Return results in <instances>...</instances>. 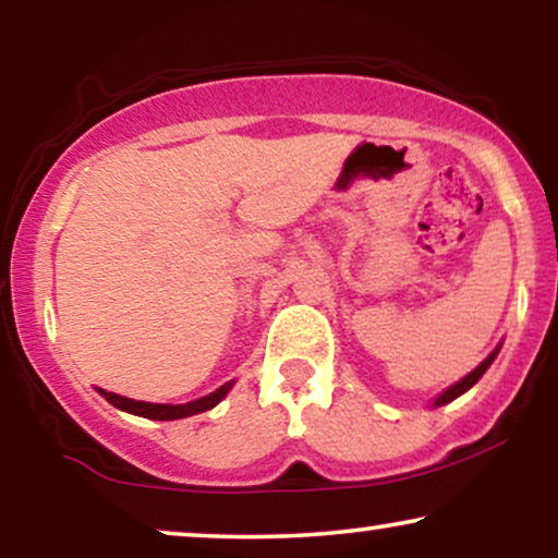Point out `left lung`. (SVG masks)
<instances>
[{"instance_id": "obj_1", "label": "left lung", "mask_w": 558, "mask_h": 558, "mask_svg": "<svg viewBox=\"0 0 558 558\" xmlns=\"http://www.w3.org/2000/svg\"><path fill=\"white\" fill-rule=\"evenodd\" d=\"M495 355H498V350H493V353H490V355H487V357H485V361H483V363H480L475 371H472V373H468V376H464V378L460 380V384H454L452 388H447V391H445V393H441L437 401H434V407H445V403H449V401H454V399H457V396H462L464 391H468V388H472V386H475V384H477V380H480V376H483V373H485L487 368H490V363L495 361Z\"/></svg>"}]
</instances>
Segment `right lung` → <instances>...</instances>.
Instances as JSON below:
<instances>
[{
	"mask_svg": "<svg viewBox=\"0 0 558 558\" xmlns=\"http://www.w3.org/2000/svg\"><path fill=\"white\" fill-rule=\"evenodd\" d=\"M231 386L233 384H226V386H220L218 391L203 396V399L190 401V403H178V407H170V403H147V401L124 399V396L109 393V391H101V396L111 403V407H117L121 411H129V414L144 416V418H155V422H172V418H185V416H193V414H201V411L213 409L228 391H231Z\"/></svg>",
	"mask_w": 558,
	"mask_h": 558,
	"instance_id": "1",
	"label": "right lung"
}]
</instances>
